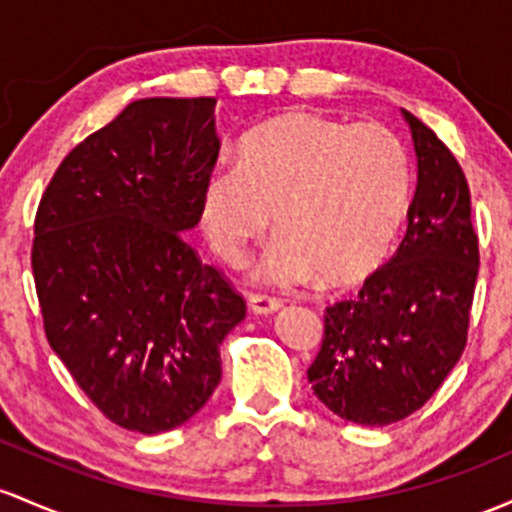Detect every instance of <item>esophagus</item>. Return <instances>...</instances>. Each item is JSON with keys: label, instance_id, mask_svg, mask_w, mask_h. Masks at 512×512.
Wrapping results in <instances>:
<instances>
[{"label": "esophagus", "instance_id": "obj_1", "mask_svg": "<svg viewBox=\"0 0 512 512\" xmlns=\"http://www.w3.org/2000/svg\"><path fill=\"white\" fill-rule=\"evenodd\" d=\"M247 306H250V311L257 313V316H269V313H274L282 308V301L274 299V296L252 294L250 299H247Z\"/></svg>", "mask_w": 512, "mask_h": 512}]
</instances>
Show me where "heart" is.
I'll return each instance as SVG.
<instances>
[{
  "mask_svg": "<svg viewBox=\"0 0 512 512\" xmlns=\"http://www.w3.org/2000/svg\"><path fill=\"white\" fill-rule=\"evenodd\" d=\"M413 172L403 140L381 123L289 111L240 140V162L221 157L199 192V223L223 260L282 230L255 279L350 289L389 262L411 209Z\"/></svg>",
  "mask_w": 512,
  "mask_h": 512,
  "instance_id": "1",
  "label": "heart"
}]
</instances>
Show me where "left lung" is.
I'll return each mask as SVG.
<instances>
[{"mask_svg":"<svg viewBox=\"0 0 512 512\" xmlns=\"http://www.w3.org/2000/svg\"><path fill=\"white\" fill-rule=\"evenodd\" d=\"M418 187L396 255L355 299L325 308V338L308 381L320 403L369 428L425 406L462 357L479 277L469 184L435 133L403 109Z\"/></svg>","mask_w":512,"mask_h":512,"instance_id":"8db88e82","label":"left lung"}]
</instances>
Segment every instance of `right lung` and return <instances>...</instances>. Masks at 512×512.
<instances>
[{
    "label": "right lung",
    "instance_id": "right-lung-1",
    "mask_svg": "<svg viewBox=\"0 0 512 512\" xmlns=\"http://www.w3.org/2000/svg\"><path fill=\"white\" fill-rule=\"evenodd\" d=\"M213 97L128 104L60 162L38 204L31 267L43 328L111 423L157 435L221 381V342L243 296L184 230L216 165Z\"/></svg>",
    "mask_w": 512,
    "mask_h": 512
}]
</instances>
